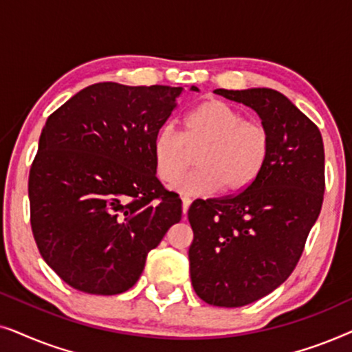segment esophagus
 <instances>
[{
  "label": "esophagus",
  "mask_w": 352,
  "mask_h": 352,
  "mask_svg": "<svg viewBox=\"0 0 352 352\" xmlns=\"http://www.w3.org/2000/svg\"><path fill=\"white\" fill-rule=\"evenodd\" d=\"M190 204H192V199H189V197H182V213H184V216L187 214V210H189Z\"/></svg>",
  "instance_id": "obj_1"
}]
</instances>
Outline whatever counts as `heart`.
Listing matches in <instances>:
<instances>
[{"label":"heart","mask_w":352,"mask_h":352,"mask_svg":"<svg viewBox=\"0 0 352 352\" xmlns=\"http://www.w3.org/2000/svg\"><path fill=\"white\" fill-rule=\"evenodd\" d=\"M195 152L199 168L177 182V192L208 195L223 187L226 194H239L266 168L271 133L224 100L210 99L187 113L182 133L168 124L155 133L152 157L157 176L168 184L177 181Z\"/></svg>","instance_id":"obj_1"}]
</instances>
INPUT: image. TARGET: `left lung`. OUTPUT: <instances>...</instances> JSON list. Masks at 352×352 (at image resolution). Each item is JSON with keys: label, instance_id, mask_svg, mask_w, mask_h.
Returning a JSON list of instances; mask_svg holds the SVG:
<instances>
[{"label": "left lung", "instance_id": "8db88e82", "mask_svg": "<svg viewBox=\"0 0 352 352\" xmlns=\"http://www.w3.org/2000/svg\"><path fill=\"white\" fill-rule=\"evenodd\" d=\"M214 93L253 109L271 133L267 165L252 186L195 200L187 213L195 293L211 306L240 307L276 290L300 261L324 201V142L319 128L276 89Z\"/></svg>", "mask_w": 352, "mask_h": 352}]
</instances>
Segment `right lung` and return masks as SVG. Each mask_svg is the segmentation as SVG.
<instances>
[{
	"instance_id": "right-lung-1",
	"label": "right lung",
	"mask_w": 352,
	"mask_h": 352,
	"mask_svg": "<svg viewBox=\"0 0 352 352\" xmlns=\"http://www.w3.org/2000/svg\"><path fill=\"white\" fill-rule=\"evenodd\" d=\"M181 93L96 83L47 118L28 176L30 223L43 259L75 290H129L181 221L182 201L157 179L152 157Z\"/></svg>"
}]
</instances>
